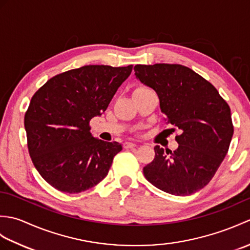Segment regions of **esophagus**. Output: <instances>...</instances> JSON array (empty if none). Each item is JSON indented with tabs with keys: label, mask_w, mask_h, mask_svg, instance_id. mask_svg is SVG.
<instances>
[{
	"label": "esophagus",
	"mask_w": 250,
	"mask_h": 250,
	"mask_svg": "<svg viewBox=\"0 0 250 250\" xmlns=\"http://www.w3.org/2000/svg\"><path fill=\"white\" fill-rule=\"evenodd\" d=\"M136 146V144H134V143H131V142H125L124 144V147L125 148V149H129V148H134Z\"/></svg>",
	"instance_id": "34e87169"
}]
</instances>
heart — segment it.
Here are the masks:
<instances>
[{
	"label": "heart",
	"mask_w": 250,
	"mask_h": 250,
	"mask_svg": "<svg viewBox=\"0 0 250 250\" xmlns=\"http://www.w3.org/2000/svg\"><path fill=\"white\" fill-rule=\"evenodd\" d=\"M142 88H145V87H140V88H137V89H142Z\"/></svg>",
	"instance_id": "1"
}]
</instances>
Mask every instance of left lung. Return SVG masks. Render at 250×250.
I'll list each match as a JSON object with an SVG mask.
<instances>
[{
    "label": "left lung",
    "mask_w": 250,
    "mask_h": 250,
    "mask_svg": "<svg viewBox=\"0 0 250 250\" xmlns=\"http://www.w3.org/2000/svg\"><path fill=\"white\" fill-rule=\"evenodd\" d=\"M134 71L157 92L167 122L180 130L176 150L155 147V158L143 168L145 177L164 192L192 194L210 182L229 150L234 132L230 106L213 84L187 66L137 64Z\"/></svg>",
    "instance_id": "1"
}]
</instances>
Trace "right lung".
Returning a JSON list of instances; mask_svg holds the SVG:
<instances>
[{"instance_id":"add662e5","label":"right lung","mask_w":250,"mask_h":250,"mask_svg":"<svg viewBox=\"0 0 250 250\" xmlns=\"http://www.w3.org/2000/svg\"><path fill=\"white\" fill-rule=\"evenodd\" d=\"M132 67L74 68L50 78L32 97L24 115L29 153L57 190L79 193L106 177L122 146L95 139L89 122L106 110Z\"/></svg>"}]
</instances>
